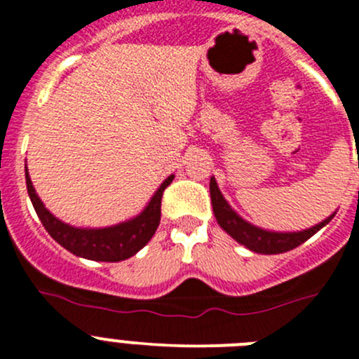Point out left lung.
I'll list each match as a JSON object with an SVG mask.
<instances>
[{
	"label": "left lung",
	"instance_id": "obj_1",
	"mask_svg": "<svg viewBox=\"0 0 359 359\" xmlns=\"http://www.w3.org/2000/svg\"><path fill=\"white\" fill-rule=\"evenodd\" d=\"M210 192L215 217H217L220 227L224 229L225 233L231 234L238 243L245 245V247L250 248L252 252H257V254H282V252L292 250V248L305 243L309 238H312L319 229H323L333 218V215H331L330 218L317 224L316 227L306 229V231H302V233H269V231H264V229L254 227V225H250L234 213L233 208L225 203L224 196L218 190L215 177H211Z\"/></svg>",
	"mask_w": 359,
	"mask_h": 359
}]
</instances>
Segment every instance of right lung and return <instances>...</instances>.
I'll list each match as a JSON object with an SVG mask.
<instances>
[{"instance_id": "right-lung-1", "label": "right lung", "mask_w": 359, "mask_h": 359, "mask_svg": "<svg viewBox=\"0 0 359 359\" xmlns=\"http://www.w3.org/2000/svg\"><path fill=\"white\" fill-rule=\"evenodd\" d=\"M172 177L174 176H169L160 185V189L156 190L153 199L149 201L146 210L139 217L105 229H77L57 220L43 208L42 201L36 196L28 169H26V187H28L29 199H32L33 208L42 220L43 227L61 247H65L74 255L91 259V261L118 262L137 254L153 238L160 224V215H162L160 208H162L163 190L170 185Z\"/></svg>"}]
</instances>
